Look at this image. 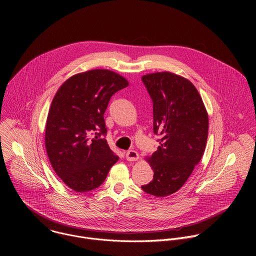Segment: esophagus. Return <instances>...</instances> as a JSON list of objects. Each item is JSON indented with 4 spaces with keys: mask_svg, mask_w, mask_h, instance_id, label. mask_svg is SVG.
Instances as JSON below:
<instances>
[{
    "mask_svg": "<svg viewBox=\"0 0 256 256\" xmlns=\"http://www.w3.org/2000/svg\"><path fill=\"white\" fill-rule=\"evenodd\" d=\"M126 157L128 161H136L138 159V154L136 151L130 150L126 153Z\"/></svg>",
    "mask_w": 256,
    "mask_h": 256,
    "instance_id": "esophagus-1",
    "label": "esophagus"
}]
</instances>
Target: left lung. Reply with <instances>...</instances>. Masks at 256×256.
Here are the masks:
<instances>
[{"label": "left lung", "mask_w": 256, "mask_h": 256, "mask_svg": "<svg viewBox=\"0 0 256 256\" xmlns=\"http://www.w3.org/2000/svg\"><path fill=\"white\" fill-rule=\"evenodd\" d=\"M142 81L153 101L154 134L161 138L157 151L147 158L154 178L142 190L163 198L179 190L200 161L208 118L200 93L188 79L160 72L142 76Z\"/></svg>", "instance_id": "8db88e82"}]
</instances>
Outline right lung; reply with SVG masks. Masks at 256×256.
<instances>
[{
  "label": "right lung",
  "mask_w": 256,
  "mask_h": 256,
  "mask_svg": "<svg viewBox=\"0 0 256 256\" xmlns=\"http://www.w3.org/2000/svg\"><path fill=\"white\" fill-rule=\"evenodd\" d=\"M128 86L109 70L68 78L56 93L46 120V148L56 175L77 192L99 188L118 156L104 136V112L112 96Z\"/></svg>",
  "instance_id": "obj_1"
}]
</instances>
